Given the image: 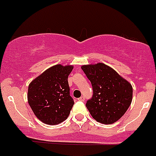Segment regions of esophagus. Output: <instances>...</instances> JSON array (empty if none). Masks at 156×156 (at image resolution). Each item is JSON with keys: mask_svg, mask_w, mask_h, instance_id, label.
<instances>
[{"mask_svg": "<svg viewBox=\"0 0 156 156\" xmlns=\"http://www.w3.org/2000/svg\"><path fill=\"white\" fill-rule=\"evenodd\" d=\"M78 101H84V100H85V98H84V96H81V98H78Z\"/></svg>", "mask_w": 156, "mask_h": 156, "instance_id": "34e87169", "label": "esophagus"}]
</instances>
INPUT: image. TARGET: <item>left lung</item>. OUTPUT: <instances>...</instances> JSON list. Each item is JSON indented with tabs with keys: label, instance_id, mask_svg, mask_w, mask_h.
<instances>
[{
	"label": "left lung",
	"instance_id": "1",
	"mask_svg": "<svg viewBox=\"0 0 156 156\" xmlns=\"http://www.w3.org/2000/svg\"><path fill=\"white\" fill-rule=\"evenodd\" d=\"M81 69L93 88V95L86 103L92 117L103 124L117 121L132 102L131 84L103 63L83 66Z\"/></svg>",
	"mask_w": 156,
	"mask_h": 156
}]
</instances>
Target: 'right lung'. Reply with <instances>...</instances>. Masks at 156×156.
Segmentation results:
<instances>
[{"label": "right lung", "instance_id": "add662e5", "mask_svg": "<svg viewBox=\"0 0 156 156\" xmlns=\"http://www.w3.org/2000/svg\"><path fill=\"white\" fill-rule=\"evenodd\" d=\"M73 66L56 65L35 78L28 87V103L43 123L56 125L68 118L74 105L68 77Z\"/></svg>", "mask_w": 156, "mask_h": 156}]
</instances>
